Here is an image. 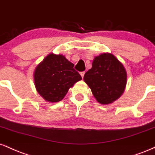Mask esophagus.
I'll list each match as a JSON object with an SVG mask.
<instances>
[{"label": "esophagus", "mask_w": 155, "mask_h": 155, "mask_svg": "<svg viewBox=\"0 0 155 155\" xmlns=\"http://www.w3.org/2000/svg\"><path fill=\"white\" fill-rule=\"evenodd\" d=\"M84 74H85V71H82L80 73V75L81 76V77L84 78Z\"/></svg>", "instance_id": "esophagus-1"}]
</instances>
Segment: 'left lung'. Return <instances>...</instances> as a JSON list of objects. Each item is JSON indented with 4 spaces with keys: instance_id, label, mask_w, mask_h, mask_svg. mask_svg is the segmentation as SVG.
<instances>
[{
    "instance_id": "8db88e82",
    "label": "left lung",
    "mask_w": 155,
    "mask_h": 155,
    "mask_svg": "<svg viewBox=\"0 0 155 155\" xmlns=\"http://www.w3.org/2000/svg\"><path fill=\"white\" fill-rule=\"evenodd\" d=\"M84 80L97 101L108 105L124 93L127 83L124 66L111 53H102L94 58L91 69L85 73Z\"/></svg>"
}]
</instances>
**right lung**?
Segmentation results:
<instances>
[{"label":"right lung","mask_w":155,"mask_h":155,"mask_svg":"<svg viewBox=\"0 0 155 155\" xmlns=\"http://www.w3.org/2000/svg\"><path fill=\"white\" fill-rule=\"evenodd\" d=\"M74 66L63 55L50 53L47 55L35 70L37 92L48 102L62 100L69 88L81 79Z\"/></svg>","instance_id":"add662e5"}]
</instances>
